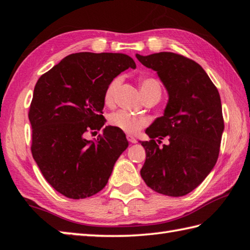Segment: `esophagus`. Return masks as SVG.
Returning <instances> with one entry per match:
<instances>
[{
    "label": "esophagus",
    "instance_id": "esophagus-1",
    "mask_svg": "<svg viewBox=\"0 0 250 250\" xmlns=\"http://www.w3.org/2000/svg\"><path fill=\"white\" fill-rule=\"evenodd\" d=\"M126 139H128V141L130 143H137V139L132 137V135H126Z\"/></svg>",
    "mask_w": 250,
    "mask_h": 250
}]
</instances>
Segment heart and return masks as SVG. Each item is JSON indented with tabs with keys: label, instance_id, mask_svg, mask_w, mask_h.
<instances>
[{
	"label": "heart",
	"instance_id": "b5f03b06",
	"mask_svg": "<svg viewBox=\"0 0 250 250\" xmlns=\"http://www.w3.org/2000/svg\"><path fill=\"white\" fill-rule=\"evenodd\" d=\"M121 82V76H117L105 87L104 101L107 105L113 104L116 91L118 87L120 86ZM140 89L143 97L150 95L152 92H160L161 94L160 83L153 78H143L140 83ZM109 124L112 126H115V128L124 131L125 133L135 134L146 125V120L143 117L133 115V113H130L125 111V110H119V111L113 112L110 115Z\"/></svg>",
	"mask_w": 250,
	"mask_h": 250
}]
</instances>
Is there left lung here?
<instances>
[{"label": "left lung", "instance_id": "1", "mask_svg": "<svg viewBox=\"0 0 250 250\" xmlns=\"http://www.w3.org/2000/svg\"><path fill=\"white\" fill-rule=\"evenodd\" d=\"M156 71L168 95L162 117L156 118L140 141L146 150L141 176L153 191L184 196L196 188L216 164L224 131L221 97L205 70L192 59L170 52L135 55ZM164 136L169 145L154 140Z\"/></svg>", "mask_w": 250, "mask_h": 250}]
</instances>
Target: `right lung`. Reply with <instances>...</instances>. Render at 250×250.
Returning <instances> with one entry per match:
<instances>
[{"mask_svg": "<svg viewBox=\"0 0 250 250\" xmlns=\"http://www.w3.org/2000/svg\"><path fill=\"white\" fill-rule=\"evenodd\" d=\"M128 68L135 69V62L125 54L83 52L66 56L37 80L28 112L32 154L45 180L66 197L101 191L129 146L111 125L94 140L84 138L105 124V87Z\"/></svg>", "mask_w": 250, "mask_h": 250, "instance_id": "1", "label": "right lung"}]
</instances>
